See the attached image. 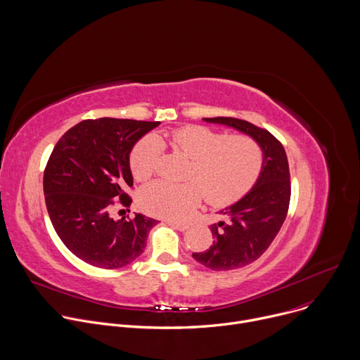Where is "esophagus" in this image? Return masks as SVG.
<instances>
[{
  "mask_svg": "<svg viewBox=\"0 0 360 360\" xmlns=\"http://www.w3.org/2000/svg\"><path fill=\"white\" fill-rule=\"evenodd\" d=\"M168 224H169L171 226H174L175 229L181 231V232H185V231H188V228H189L188 224H181V222H176V221H168Z\"/></svg>",
  "mask_w": 360,
  "mask_h": 360,
  "instance_id": "esophagus-1",
  "label": "esophagus"
}]
</instances>
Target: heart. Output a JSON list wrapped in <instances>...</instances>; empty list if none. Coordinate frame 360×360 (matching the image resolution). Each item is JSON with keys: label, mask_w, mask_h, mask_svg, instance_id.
<instances>
[{"label": "heart", "mask_w": 360, "mask_h": 360, "mask_svg": "<svg viewBox=\"0 0 360 360\" xmlns=\"http://www.w3.org/2000/svg\"><path fill=\"white\" fill-rule=\"evenodd\" d=\"M169 142L192 160L184 184L155 181L141 192L142 208L157 217L185 219L200 202L203 192L212 205H226L243 196L258 179L262 150L248 135L215 132L199 125H188L164 135H148L131 152V168L136 179H148L157 172L162 145Z\"/></svg>", "instance_id": "heart-1"}]
</instances>
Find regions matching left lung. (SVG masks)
I'll return each mask as SVG.
<instances>
[{
	"mask_svg": "<svg viewBox=\"0 0 360 360\" xmlns=\"http://www.w3.org/2000/svg\"><path fill=\"white\" fill-rule=\"evenodd\" d=\"M224 125L256 141L262 150V168L255 185L239 200L219 214L225 221L211 226L214 243L210 249L192 253V258L212 271H232L256 261L278 235L289 208L290 175L282 143L266 129L229 118H202Z\"/></svg>",
	"mask_w": 360,
	"mask_h": 360,
	"instance_id": "8db88e82",
	"label": "left lung"
}]
</instances>
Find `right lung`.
I'll list each match as a JSON object with an SVG mask.
<instances>
[{
	"mask_svg": "<svg viewBox=\"0 0 360 360\" xmlns=\"http://www.w3.org/2000/svg\"><path fill=\"white\" fill-rule=\"evenodd\" d=\"M160 122L85 120L57 142L44 172L46 211L63 243L81 261L102 269L134 262L157 219L135 214L114 219V199L129 207L134 185L129 155L135 143Z\"/></svg>",
	"mask_w": 360,
	"mask_h": 360,
	"instance_id": "1",
	"label": "right lung"
}]
</instances>
